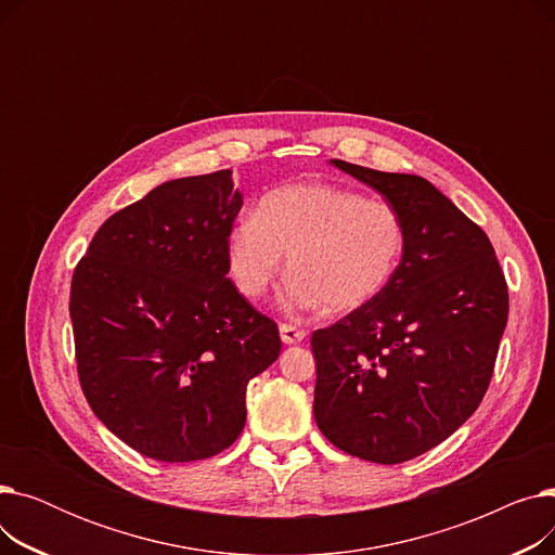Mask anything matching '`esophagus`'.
I'll return each mask as SVG.
<instances>
[{"instance_id": "obj_1", "label": "esophagus", "mask_w": 555, "mask_h": 555, "mask_svg": "<svg viewBox=\"0 0 555 555\" xmlns=\"http://www.w3.org/2000/svg\"><path fill=\"white\" fill-rule=\"evenodd\" d=\"M281 339L285 344H299L306 339V331L295 324H281Z\"/></svg>"}]
</instances>
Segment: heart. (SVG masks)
<instances>
[{"label":"heart","instance_id":"b5f03b06","mask_svg":"<svg viewBox=\"0 0 555 555\" xmlns=\"http://www.w3.org/2000/svg\"><path fill=\"white\" fill-rule=\"evenodd\" d=\"M404 241L402 216L389 202L335 184H289L268 193L256 216L231 229L227 260L241 293L258 299L285 254L293 274L283 293L287 310L348 312L387 287Z\"/></svg>","mask_w":555,"mask_h":555}]
</instances>
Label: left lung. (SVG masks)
Here are the masks:
<instances>
[{"label":"left lung","instance_id":"8db88e82","mask_svg":"<svg viewBox=\"0 0 555 555\" xmlns=\"http://www.w3.org/2000/svg\"><path fill=\"white\" fill-rule=\"evenodd\" d=\"M333 164L383 193L406 241L380 295L312 333L314 421L346 454L393 465L475 414L506 328L508 285L483 229L427 180Z\"/></svg>","mask_w":555,"mask_h":555}]
</instances>
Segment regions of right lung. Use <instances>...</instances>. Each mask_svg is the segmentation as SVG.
<instances>
[{"label":"right lung","mask_w":555,"mask_h":555,"mask_svg":"<svg viewBox=\"0 0 555 555\" xmlns=\"http://www.w3.org/2000/svg\"><path fill=\"white\" fill-rule=\"evenodd\" d=\"M241 209L231 170L166 182L109 216L74 270L80 389L149 459L227 450L245 427L249 380L281 353L274 319L227 279Z\"/></svg>","instance_id":"obj_1"}]
</instances>
